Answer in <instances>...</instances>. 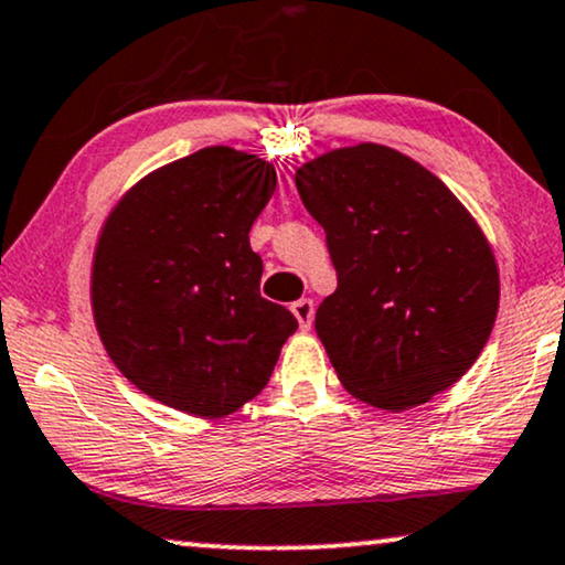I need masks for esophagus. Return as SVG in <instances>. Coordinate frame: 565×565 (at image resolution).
Returning a JSON list of instances; mask_svg holds the SVG:
<instances>
[{"label": "esophagus", "instance_id": "obj_1", "mask_svg": "<svg viewBox=\"0 0 565 565\" xmlns=\"http://www.w3.org/2000/svg\"><path fill=\"white\" fill-rule=\"evenodd\" d=\"M291 312H294V317H297V320H299V328H301V330L312 328V320H315V301H312V299H299V301H294Z\"/></svg>", "mask_w": 565, "mask_h": 565}]
</instances>
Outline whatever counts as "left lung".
I'll return each mask as SVG.
<instances>
[{
  "label": "left lung",
  "instance_id": "obj_1",
  "mask_svg": "<svg viewBox=\"0 0 565 565\" xmlns=\"http://www.w3.org/2000/svg\"><path fill=\"white\" fill-rule=\"evenodd\" d=\"M297 189L338 274L315 330L348 392L407 409L456 384L499 309L494 253L466 206L425 166L376 142L305 163Z\"/></svg>",
  "mask_w": 565,
  "mask_h": 565
}]
</instances>
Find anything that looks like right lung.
Masks as SVG:
<instances>
[{"label":"right lung","instance_id":"add662e5","mask_svg":"<svg viewBox=\"0 0 565 565\" xmlns=\"http://www.w3.org/2000/svg\"><path fill=\"white\" fill-rule=\"evenodd\" d=\"M271 163L202 148L132 186L102 230L92 307L109 359L142 394L222 417L271 379L297 317L260 297L248 233L271 200Z\"/></svg>","mask_w":565,"mask_h":565}]
</instances>
